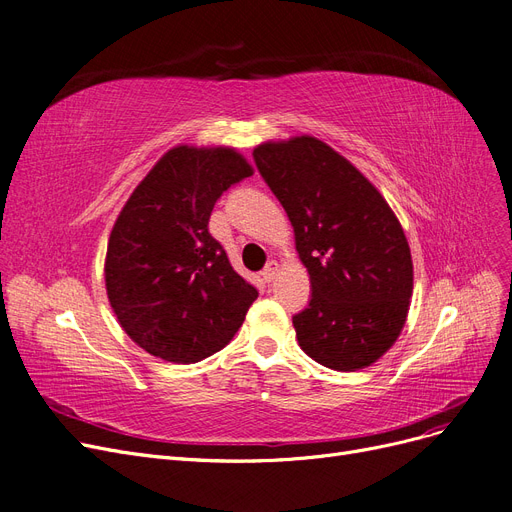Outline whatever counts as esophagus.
<instances>
[{
  "mask_svg": "<svg viewBox=\"0 0 512 512\" xmlns=\"http://www.w3.org/2000/svg\"><path fill=\"white\" fill-rule=\"evenodd\" d=\"M260 275H262V279H264V281L271 283V281L275 279V275H277V262H273V260H271V262L267 264V267L262 269V273H260Z\"/></svg>",
  "mask_w": 512,
  "mask_h": 512,
  "instance_id": "esophagus-1",
  "label": "esophagus"
}]
</instances>
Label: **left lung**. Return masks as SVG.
I'll return each instance as SVG.
<instances>
[{"mask_svg":"<svg viewBox=\"0 0 512 512\" xmlns=\"http://www.w3.org/2000/svg\"><path fill=\"white\" fill-rule=\"evenodd\" d=\"M311 275L292 317L300 349L338 372L378 361L403 330L414 290L410 245L393 210L351 161L313 136L254 149Z\"/></svg>","mask_w":512,"mask_h":512,"instance_id":"obj_1","label":"left lung"}]
</instances>
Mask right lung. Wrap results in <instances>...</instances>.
<instances>
[{
  "label": "right lung",
  "instance_id": "add662e5",
  "mask_svg": "<svg viewBox=\"0 0 512 512\" xmlns=\"http://www.w3.org/2000/svg\"><path fill=\"white\" fill-rule=\"evenodd\" d=\"M252 174L235 149L174 147L119 212L107 296L124 332L153 357L197 363L214 355L258 298L208 231L220 195Z\"/></svg>",
  "mask_w": 512,
  "mask_h": 512
}]
</instances>
